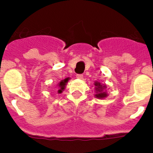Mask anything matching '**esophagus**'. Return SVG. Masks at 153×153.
Segmentation results:
<instances>
[{
    "label": "esophagus",
    "mask_w": 153,
    "mask_h": 153,
    "mask_svg": "<svg viewBox=\"0 0 153 153\" xmlns=\"http://www.w3.org/2000/svg\"><path fill=\"white\" fill-rule=\"evenodd\" d=\"M76 77H77L78 79H83V74H76Z\"/></svg>",
    "instance_id": "34e87169"
}]
</instances>
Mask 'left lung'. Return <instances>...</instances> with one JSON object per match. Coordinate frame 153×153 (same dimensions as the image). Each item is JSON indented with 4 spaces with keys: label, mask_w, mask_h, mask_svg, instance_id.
<instances>
[{
    "label": "left lung",
    "mask_w": 153,
    "mask_h": 153,
    "mask_svg": "<svg viewBox=\"0 0 153 153\" xmlns=\"http://www.w3.org/2000/svg\"><path fill=\"white\" fill-rule=\"evenodd\" d=\"M94 85L96 86V90H97V94L95 95L96 97L97 98H105L106 97L107 94L105 92V88H106V86H102L99 82H96L94 83Z\"/></svg>",
    "instance_id": "1"
}]
</instances>
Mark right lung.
I'll return each instance as SVG.
<instances>
[{
    "label": "right lung",
    "mask_w": 153,
    "mask_h": 153,
    "mask_svg": "<svg viewBox=\"0 0 153 153\" xmlns=\"http://www.w3.org/2000/svg\"><path fill=\"white\" fill-rule=\"evenodd\" d=\"M68 79H69V78H66V79H63V80H62L61 82H60V83L58 84V86H59V87H60V90H58V93H62V91L64 90L65 86H66L67 83L68 82Z\"/></svg>",
    "instance_id": "1"
}]
</instances>
